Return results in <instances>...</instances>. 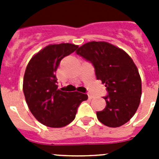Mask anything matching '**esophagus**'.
I'll return each instance as SVG.
<instances>
[{
  "instance_id": "1",
  "label": "esophagus",
  "mask_w": 159,
  "mask_h": 159,
  "mask_svg": "<svg viewBox=\"0 0 159 159\" xmlns=\"http://www.w3.org/2000/svg\"><path fill=\"white\" fill-rule=\"evenodd\" d=\"M88 98H89L90 99H92V98H94V95H92V93H88Z\"/></svg>"
}]
</instances>
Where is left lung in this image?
<instances>
[{
	"label": "left lung",
	"mask_w": 159,
	"mask_h": 159,
	"mask_svg": "<svg viewBox=\"0 0 159 159\" xmlns=\"http://www.w3.org/2000/svg\"><path fill=\"white\" fill-rule=\"evenodd\" d=\"M76 54L93 64L97 80L107 88L106 107L96 112L99 121L110 127L127 123L139 106L142 95L141 77L133 60L123 49L105 41L84 43Z\"/></svg>",
	"instance_id": "1"
}]
</instances>
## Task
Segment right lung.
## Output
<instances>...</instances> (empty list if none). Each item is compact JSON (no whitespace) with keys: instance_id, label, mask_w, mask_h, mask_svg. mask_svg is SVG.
<instances>
[{"instance_id":"1","label":"right lung","mask_w":159,"mask_h":159,"mask_svg":"<svg viewBox=\"0 0 159 159\" xmlns=\"http://www.w3.org/2000/svg\"><path fill=\"white\" fill-rule=\"evenodd\" d=\"M78 45L69 43L49 44L35 54L28 64L23 92L29 110L42 124L63 127L75 119L81 102L88 95L58 89L56 71L64 57L74 52Z\"/></svg>"}]
</instances>
